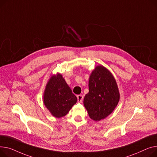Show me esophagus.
Masks as SVG:
<instances>
[{
  "label": "esophagus",
  "instance_id": "obj_1",
  "mask_svg": "<svg viewBox=\"0 0 157 157\" xmlns=\"http://www.w3.org/2000/svg\"><path fill=\"white\" fill-rule=\"evenodd\" d=\"M83 96L82 95H78L77 96V100H78V101L79 103H82V101H83Z\"/></svg>",
  "mask_w": 157,
  "mask_h": 157
}]
</instances>
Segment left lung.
I'll return each mask as SVG.
<instances>
[{"instance_id":"8db88e82","label":"left lung","mask_w":157,"mask_h":157,"mask_svg":"<svg viewBox=\"0 0 157 157\" xmlns=\"http://www.w3.org/2000/svg\"><path fill=\"white\" fill-rule=\"evenodd\" d=\"M120 99L116 81L106 68L98 66L92 72L89 80V93L84 105L89 117L95 121L104 119L117 106Z\"/></svg>"}]
</instances>
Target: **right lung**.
<instances>
[{
    "label": "right lung",
    "instance_id": "1",
    "mask_svg": "<svg viewBox=\"0 0 157 157\" xmlns=\"http://www.w3.org/2000/svg\"><path fill=\"white\" fill-rule=\"evenodd\" d=\"M77 100V97L59 73L49 79L44 92V103L54 117L65 116Z\"/></svg>",
    "mask_w": 157,
    "mask_h": 157
}]
</instances>
